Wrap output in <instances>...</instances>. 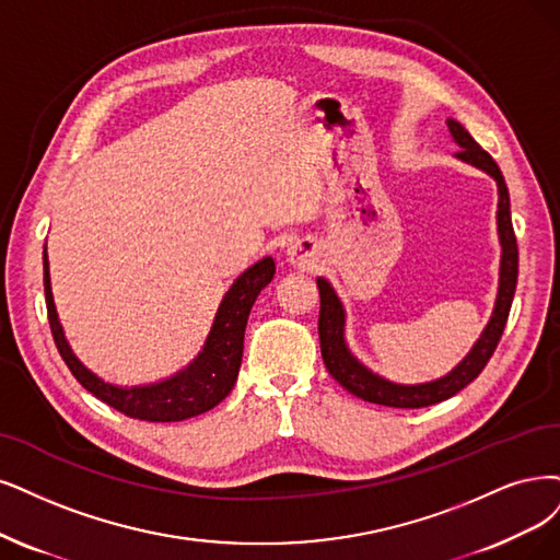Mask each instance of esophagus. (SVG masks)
<instances>
[{"mask_svg": "<svg viewBox=\"0 0 560 560\" xmlns=\"http://www.w3.org/2000/svg\"><path fill=\"white\" fill-rule=\"evenodd\" d=\"M288 260L298 269H306L312 272L318 265V244L314 240H300L291 248H288Z\"/></svg>", "mask_w": 560, "mask_h": 560, "instance_id": "esophagus-1", "label": "esophagus"}]
</instances>
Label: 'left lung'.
Returning a JSON list of instances; mask_svg holds the SVG:
<instances>
[{
  "mask_svg": "<svg viewBox=\"0 0 560 560\" xmlns=\"http://www.w3.org/2000/svg\"><path fill=\"white\" fill-rule=\"evenodd\" d=\"M447 129L452 138L459 142L462 152L459 159L478 165L485 173H489L495 184H499V235L503 244V258H501V285H499V300H495L493 316L485 329L480 341L475 343L470 355L452 371L450 376L427 383V385H395L381 376H374L369 369H364L353 355L348 353L343 343V308L339 298L335 295L332 285L325 279H318L320 291V316H318V337H320V353L323 362L341 387H346L350 395H355L364 401L389 406V408H427L433 404H441L450 397L462 392L468 383H472L482 374V369L491 360L495 346H499L503 329L510 316V306L516 288V275H520V248H516V237L510 217V194L503 173L489 152H485L472 136L462 127L459 121L447 119Z\"/></svg>",
  "mask_w": 560,
  "mask_h": 560,
  "instance_id": "8db88e82",
  "label": "left lung"
}]
</instances>
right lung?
Returning <instances> with one entry per match:
<instances>
[{"instance_id": "obj_1", "label": "right lung", "mask_w": 560, "mask_h": 560, "mask_svg": "<svg viewBox=\"0 0 560 560\" xmlns=\"http://www.w3.org/2000/svg\"><path fill=\"white\" fill-rule=\"evenodd\" d=\"M275 277V260L262 258L254 267L233 283L231 291L225 293L212 332L207 337V343L198 360L177 374L171 381H163L150 387H133L121 389L108 383L98 381L94 374L82 366L61 332L57 320L52 291H50V275H48V256L44 246V288H46V306H48V323L59 350L61 360L67 362L75 381L103 404L124 412L127 418L144 420V422H179L186 418L200 416V412L214 408L219 401L228 397L233 389L240 364H242V348H244V327L248 312L258 298L262 288Z\"/></svg>"}]
</instances>
